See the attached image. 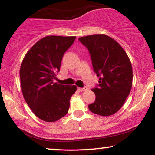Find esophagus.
<instances>
[{"label":"esophagus","mask_w":155,"mask_h":155,"mask_svg":"<svg viewBox=\"0 0 155 155\" xmlns=\"http://www.w3.org/2000/svg\"><path fill=\"white\" fill-rule=\"evenodd\" d=\"M78 90H79L80 92H85V91H87V90H88V89L86 87H82V88H80V87H79L78 88Z\"/></svg>","instance_id":"1"}]
</instances>
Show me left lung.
Listing matches in <instances>:
<instances>
[{"instance_id": "left-lung-1", "label": "left lung", "mask_w": 155, "mask_h": 155, "mask_svg": "<svg viewBox=\"0 0 155 155\" xmlns=\"http://www.w3.org/2000/svg\"><path fill=\"white\" fill-rule=\"evenodd\" d=\"M90 52L99 84L92 89L96 99L88 106L92 113L102 116L116 113L130 94L133 82L132 65L118 42L106 35L79 38Z\"/></svg>"}]
</instances>
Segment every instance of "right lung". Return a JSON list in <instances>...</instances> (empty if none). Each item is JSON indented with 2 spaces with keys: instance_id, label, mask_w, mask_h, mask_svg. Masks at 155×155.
<instances>
[{
  "instance_id": "obj_1",
  "label": "right lung",
  "mask_w": 155,
  "mask_h": 155,
  "mask_svg": "<svg viewBox=\"0 0 155 155\" xmlns=\"http://www.w3.org/2000/svg\"><path fill=\"white\" fill-rule=\"evenodd\" d=\"M75 37L47 36L38 41L25 55L20 70L23 97L33 113L46 122L66 115L75 85L54 82L60 71L65 52Z\"/></svg>"
}]
</instances>
